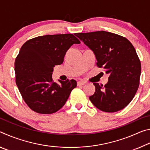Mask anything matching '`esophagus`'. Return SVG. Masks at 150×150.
<instances>
[{
  "instance_id": "obj_1",
  "label": "esophagus",
  "mask_w": 150,
  "mask_h": 150,
  "mask_svg": "<svg viewBox=\"0 0 150 150\" xmlns=\"http://www.w3.org/2000/svg\"><path fill=\"white\" fill-rule=\"evenodd\" d=\"M86 84V82L84 81H79L77 82V85L78 86H81V85H84Z\"/></svg>"
}]
</instances>
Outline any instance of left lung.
Instances as JSON below:
<instances>
[{
  "label": "left lung",
  "mask_w": 150,
  "mask_h": 150,
  "mask_svg": "<svg viewBox=\"0 0 150 150\" xmlns=\"http://www.w3.org/2000/svg\"><path fill=\"white\" fill-rule=\"evenodd\" d=\"M93 52L99 67L109 74L104 86L94 83L95 92L89 99L106 112L120 110L135 96L139 83L141 63L128 40L114 33L98 31L75 34Z\"/></svg>",
  "instance_id": "1"
}]
</instances>
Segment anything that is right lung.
Listing matches in <instances>:
<instances>
[{
  "mask_svg": "<svg viewBox=\"0 0 150 150\" xmlns=\"http://www.w3.org/2000/svg\"><path fill=\"white\" fill-rule=\"evenodd\" d=\"M80 41L71 34L45 35L25 42L15 60L16 83L25 103L40 114L54 113L63 107L71 91L74 79L52 80L55 65L63 63L67 51Z\"/></svg>",
  "mask_w": 150,
  "mask_h": 150,
  "instance_id": "add662e5",
  "label": "right lung"
}]
</instances>
